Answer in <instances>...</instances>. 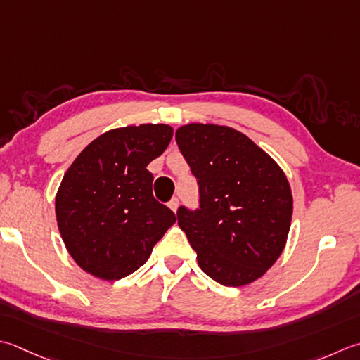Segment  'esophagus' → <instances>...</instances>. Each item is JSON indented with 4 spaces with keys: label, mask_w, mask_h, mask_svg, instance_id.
<instances>
[{
    "label": "esophagus",
    "mask_w": 360,
    "mask_h": 360,
    "mask_svg": "<svg viewBox=\"0 0 360 360\" xmlns=\"http://www.w3.org/2000/svg\"><path fill=\"white\" fill-rule=\"evenodd\" d=\"M178 206H179V200L178 198H173L170 202H168V207H170L173 212H176V210H178Z\"/></svg>",
    "instance_id": "1"
}]
</instances>
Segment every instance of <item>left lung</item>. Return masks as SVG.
Returning <instances> with one entry per match:
<instances>
[{
    "label": "left lung",
    "instance_id": "1",
    "mask_svg": "<svg viewBox=\"0 0 360 360\" xmlns=\"http://www.w3.org/2000/svg\"><path fill=\"white\" fill-rule=\"evenodd\" d=\"M176 143L200 186V207L181 206L176 214L200 269L228 287L259 279L281 256L290 231L293 198L284 172L228 126H181Z\"/></svg>",
    "mask_w": 360,
    "mask_h": 360
}]
</instances>
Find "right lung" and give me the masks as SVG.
<instances>
[{
  "label": "right lung",
  "instance_id": "add662e5",
  "mask_svg": "<svg viewBox=\"0 0 360 360\" xmlns=\"http://www.w3.org/2000/svg\"><path fill=\"white\" fill-rule=\"evenodd\" d=\"M168 124L126 126L101 134L63 174L56 218L70 256L104 281L134 273L176 215L153 196L148 164L167 150Z\"/></svg>",
  "mask_w": 360,
  "mask_h": 360
}]
</instances>
